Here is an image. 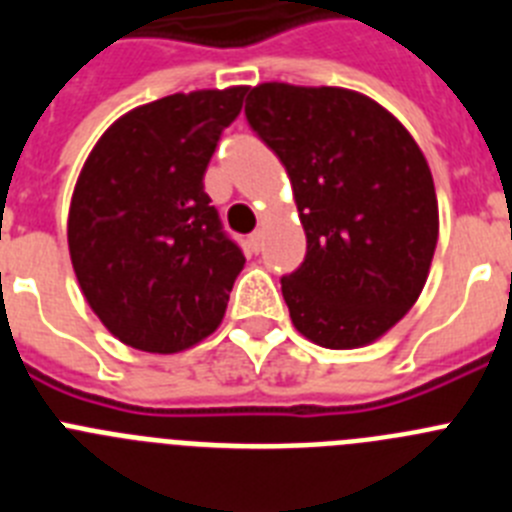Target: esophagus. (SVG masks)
I'll use <instances>...</instances> for the list:
<instances>
[{"mask_svg": "<svg viewBox=\"0 0 512 512\" xmlns=\"http://www.w3.org/2000/svg\"><path fill=\"white\" fill-rule=\"evenodd\" d=\"M261 241H264V233H261V230H253V233L248 235V246H251V251H259Z\"/></svg>", "mask_w": 512, "mask_h": 512, "instance_id": "esophagus-1", "label": "esophagus"}]
</instances>
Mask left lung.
<instances>
[{
	"instance_id": "1",
	"label": "left lung",
	"mask_w": 512,
	"mask_h": 512,
	"mask_svg": "<svg viewBox=\"0 0 512 512\" xmlns=\"http://www.w3.org/2000/svg\"><path fill=\"white\" fill-rule=\"evenodd\" d=\"M251 130L277 153L307 235L282 277L289 318L325 348L372 343L415 305L438 241L433 176L390 112L338 87L261 84Z\"/></svg>"
}]
</instances>
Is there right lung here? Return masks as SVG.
Instances as JSON below:
<instances>
[{"instance_id":"add662e5","label":"right lung","mask_w":512,"mask_h":512,"mask_svg":"<svg viewBox=\"0 0 512 512\" xmlns=\"http://www.w3.org/2000/svg\"><path fill=\"white\" fill-rule=\"evenodd\" d=\"M243 97L246 87H233L143 104L99 138L81 169L71 264L89 307L128 346L174 354L223 320L246 256L202 179Z\"/></svg>"}]
</instances>
